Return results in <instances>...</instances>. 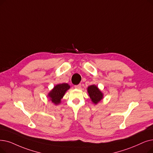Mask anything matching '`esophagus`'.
Instances as JSON below:
<instances>
[{
    "mask_svg": "<svg viewBox=\"0 0 153 153\" xmlns=\"http://www.w3.org/2000/svg\"><path fill=\"white\" fill-rule=\"evenodd\" d=\"M74 88H76V89H80L81 88V84H78V85H76L74 86Z\"/></svg>",
    "mask_w": 153,
    "mask_h": 153,
    "instance_id": "esophagus-1",
    "label": "esophagus"
}]
</instances>
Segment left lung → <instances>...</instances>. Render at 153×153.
<instances>
[{
    "instance_id": "8db88e82",
    "label": "left lung",
    "mask_w": 153,
    "mask_h": 153,
    "mask_svg": "<svg viewBox=\"0 0 153 153\" xmlns=\"http://www.w3.org/2000/svg\"><path fill=\"white\" fill-rule=\"evenodd\" d=\"M87 91L91 101L94 104H97L103 99V93L98 88L97 85L94 84L89 85L87 89Z\"/></svg>"
}]
</instances>
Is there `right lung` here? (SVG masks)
<instances>
[{
  "mask_svg": "<svg viewBox=\"0 0 153 153\" xmlns=\"http://www.w3.org/2000/svg\"><path fill=\"white\" fill-rule=\"evenodd\" d=\"M71 86L67 83L57 84L48 93V97L53 104L58 105L61 103V99L63 98L66 91L69 90Z\"/></svg>",
  "mask_w": 153,
  "mask_h": 153,
  "instance_id": "obj_1",
  "label": "right lung"
}]
</instances>
